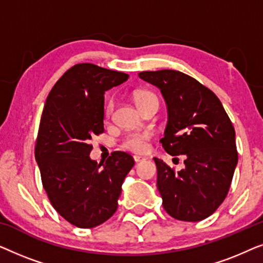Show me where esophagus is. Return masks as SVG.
Wrapping results in <instances>:
<instances>
[{
	"instance_id": "esophagus-1",
	"label": "esophagus",
	"mask_w": 263,
	"mask_h": 263,
	"mask_svg": "<svg viewBox=\"0 0 263 263\" xmlns=\"http://www.w3.org/2000/svg\"><path fill=\"white\" fill-rule=\"evenodd\" d=\"M146 158L145 157H141V156H134V161L136 164L138 163H141V161H145Z\"/></svg>"
}]
</instances>
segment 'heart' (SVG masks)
<instances>
[{
    "mask_svg": "<svg viewBox=\"0 0 263 263\" xmlns=\"http://www.w3.org/2000/svg\"><path fill=\"white\" fill-rule=\"evenodd\" d=\"M151 97H156L153 93L147 92V91H138L134 93L133 96V99L138 107L142 105L143 103L146 102L147 99L151 98ZM111 109V104L107 106V112H109ZM151 139V133L148 132H139V133H130V134L125 135L123 140H122V147L125 149L133 151V152L142 153L146 152L147 148H148V141Z\"/></svg>",
    "mask_w": 263,
    "mask_h": 263,
    "instance_id": "obj_1",
    "label": "heart"
}]
</instances>
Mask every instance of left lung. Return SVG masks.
<instances>
[{"instance_id":"1","label":"left lung","mask_w":263,"mask_h":263,"mask_svg":"<svg viewBox=\"0 0 263 263\" xmlns=\"http://www.w3.org/2000/svg\"><path fill=\"white\" fill-rule=\"evenodd\" d=\"M139 78L159 88L166 103L164 149L185 157L177 172L153 158L164 210L177 220L206 219L225 200L238 163L231 121L218 97L189 75L164 69Z\"/></svg>"}]
</instances>
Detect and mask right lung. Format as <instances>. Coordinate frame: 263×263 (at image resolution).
Segmentation results:
<instances>
[{
  "label": "right lung",
  "instance_id": "right-lung-1",
  "mask_svg": "<svg viewBox=\"0 0 263 263\" xmlns=\"http://www.w3.org/2000/svg\"><path fill=\"white\" fill-rule=\"evenodd\" d=\"M129 75L81 63L56 82L43 110L35 161L49 200L78 228H96L114 215L134 159L114 152L105 163L92 160L93 135L104 132V95Z\"/></svg>",
  "mask_w": 263,
  "mask_h": 263
}]
</instances>
